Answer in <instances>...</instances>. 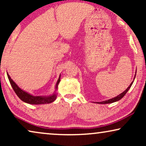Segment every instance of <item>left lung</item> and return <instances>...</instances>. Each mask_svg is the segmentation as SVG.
<instances>
[{
	"label": "left lung",
	"mask_w": 146,
	"mask_h": 146,
	"mask_svg": "<svg viewBox=\"0 0 146 146\" xmlns=\"http://www.w3.org/2000/svg\"><path fill=\"white\" fill-rule=\"evenodd\" d=\"M135 74H136V72H135ZM135 75L134 78H133V79H135ZM133 82V81L130 84V85H129V86L127 87V88L126 90H125L124 92H123L122 93H121L120 94H119L118 96H117L113 98H111V99L108 100H105V101L101 102H98V103H99V104H110V103H113V102H117V101L119 100L125 96V94H126V93L127 92V91L129 90V88H130L131 86V85H132Z\"/></svg>",
	"instance_id": "8db88e82"
}]
</instances>
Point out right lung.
Returning a JSON list of instances; mask_svg holds the SVG:
<instances>
[{"mask_svg":"<svg viewBox=\"0 0 146 146\" xmlns=\"http://www.w3.org/2000/svg\"><path fill=\"white\" fill-rule=\"evenodd\" d=\"M7 76L15 92L17 94L18 97L22 101L25 102L26 103L30 104H50L53 102L56 98V92L54 93L52 95L48 96H35L31 95V94H29L27 92L20 88L17 85V84L11 79L8 72ZM60 81V76H59V78L56 84V90L58 89V86Z\"/></svg>","mask_w":146,"mask_h":146,"instance_id":"1","label":"right lung"}]
</instances>
